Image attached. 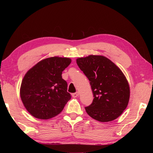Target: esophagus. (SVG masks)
Here are the masks:
<instances>
[{
    "label": "esophagus",
    "instance_id": "34e87169",
    "mask_svg": "<svg viewBox=\"0 0 153 153\" xmlns=\"http://www.w3.org/2000/svg\"><path fill=\"white\" fill-rule=\"evenodd\" d=\"M72 95V97L75 98V97H77V96L79 95V93L78 92H76V93H72V95Z\"/></svg>",
    "mask_w": 153,
    "mask_h": 153
}]
</instances>
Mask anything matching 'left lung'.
I'll use <instances>...</instances> for the list:
<instances>
[{
	"label": "left lung",
	"mask_w": 153,
	"mask_h": 153,
	"mask_svg": "<svg viewBox=\"0 0 153 153\" xmlns=\"http://www.w3.org/2000/svg\"><path fill=\"white\" fill-rule=\"evenodd\" d=\"M77 64L90 82L94 99L85 107L87 113L101 122H110L122 114L129 99V86L122 71L102 56L79 58Z\"/></svg>",
	"instance_id": "1"
}]
</instances>
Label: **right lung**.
Wrapping results in <instances>:
<instances>
[{"label": "right lung", "instance_id": "add662e5", "mask_svg": "<svg viewBox=\"0 0 153 153\" xmlns=\"http://www.w3.org/2000/svg\"><path fill=\"white\" fill-rule=\"evenodd\" d=\"M68 58L51 57L38 62L22 80L20 97L25 108L36 118L47 120L60 114L71 99L62 71Z\"/></svg>", "mask_w": 153, "mask_h": 153}]
</instances>
